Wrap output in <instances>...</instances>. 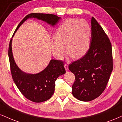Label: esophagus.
I'll return each instance as SVG.
<instances>
[{
    "label": "esophagus",
    "instance_id": "obj_1",
    "mask_svg": "<svg viewBox=\"0 0 122 122\" xmlns=\"http://www.w3.org/2000/svg\"><path fill=\"white\" fill-rule=\"evenodd\" d=\"M64 67H65V69L66 70H68V65L66 64H65V65H64Z\"/></svg>",
    "mask_w": 122,
    "mask_h": 122
}]
</instances>
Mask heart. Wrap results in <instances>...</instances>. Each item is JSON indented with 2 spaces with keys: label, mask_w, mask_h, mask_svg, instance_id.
<instances>
[{
  "label": "heart",
  "mask_w": 122,
  "mask_h": 122,
  "mask_svg": "<svg viewBox=\"0 0 122 122\" xmlns=\"http://www.w3.org/2000/svg\"><path fill=\"white\" fill-rule=\"evenodd\" d=\"M92 29L84 20L67 19L61 24L52 40V51L57 58H61L65 53L73 59L78 60L87 53L90 46Z\"/></svg>",
  "instance_id": "obj_1"
}]
</instances>
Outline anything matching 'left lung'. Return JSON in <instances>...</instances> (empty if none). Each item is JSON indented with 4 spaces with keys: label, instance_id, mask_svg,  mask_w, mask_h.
Returning a JSON list of instances; mask_svg holds the SVG:
<instances>
[{
    "label": "left lung",
    "instance_id": "obj_1",
    "mask_svg": "<svg viewBox=\"0 0 122 122\" xmlns=\"http://www.w3.org/2000/svg\"><path fill=\"white\" fill-rule=\"evenodd\" d=\"M91 23L89 51L69 66L76 77L72 86L73 96L84 102L93 100L103 93L113 68L110 41L94 17L92 18Z\"/></svg>",
    "mask_w": 122,
    "mask_h": 122
}]
</instances>
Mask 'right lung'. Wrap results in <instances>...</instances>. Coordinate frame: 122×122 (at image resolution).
<instances>
[{
  "instance_id": "obj_1",
  "label": "right lung",
  "mask_w": 122,
  "mask_h": 122,
  "mask_svg": "<svg viewBox=\"0 0 122 122\" xmlns=\"http://www.w3.org/2000/svg\"><path fill=\"white\" fill-rule=\"evenodd\" d=\"M35 18L46 22L55 27L61 18L52 14L32 13L26 16L19 23L12 37L21 24L27 19ZM12 38L8 48L11 71L15 83L26 98L32 102L40 103L50 99L53 94L55 82L57 78L66 73L62 61L51 60L48 65L42 71L37 74H29L22 71L15 61L12 50Z\"/></svg>"
}]
</instances>
